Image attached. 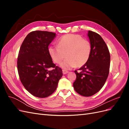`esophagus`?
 <instances>
[{
    "mask_svg": "<svg viewBox=\"0 0 129 129\" xmlns=\"http://www.w3.org/2000/svg\"><path fill=\"white\" fill-rule=\"evenodd\" d=\"M62 73H63V74H64H64H68L69 72L67 71H65V70H62Z\"/></svg>",
    "mask_w": 129,
    "mask_h": 129,
    "instance_id": "34e87169",
    "label": "esophagus"
}]
</instances>
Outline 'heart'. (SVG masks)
Returning <instances> with one entry per match:
<instances>
[{
  "label": "heart",
  "instance_id": "b5f03b06",
  "mask_svg": "<svg viewBox=\"0 0 129 129\" xmlns=\"http://www.w3.org/2000/svg\"><path fill=\"white\" fill-rule=\"evenodd\" d=\"M48 52L53 61L57 64L67 57L60 66L67 70L76 66L80 67L87 63L91 55V45L79 35L69 34L58 39L57 46H50Z\"/></svg>",
  "mask_w": 129,
  "mask_h": 129
}]
</instances>
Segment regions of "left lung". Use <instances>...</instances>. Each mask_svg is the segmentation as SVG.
<instances>
[{"label":"left lung","instance_id":"obj_1","mask_svg":"<svg viewBox=\"0 0 129 129\" xmlns=\"http://www.w3.org/2000/svg\"><path fill=\"white\" fill-rule=\"evenodd\" d=\"M87 36L91 45V53L88 61L75 71L76 80L73 83L75 90L83 96H91L99 91L106 81L110 63L108 47L99 34L89 30Z\"/></svg>","mask_w":129,"mask_h":129}]
</instances>
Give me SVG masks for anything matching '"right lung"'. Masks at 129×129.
Here are the masks:
<instances>
[{
    "label": "right lung",
    "instance_id": "1",
    "mask_svg": "<svg viewBox=\"0 0 129 129\" xmlns=\"http://www.w3.org/2000/svg\"><path fill=\"white\" fill-rule=\"evenodd\" d=\"M55 36L47 31H33L26 36L19 50L17 67L20 81L27 91L39 98L52 95L63 75L48 52Z\"/></svg>",
    "mask_w": 129,
    "mask_h": 129
}]
</instances>
